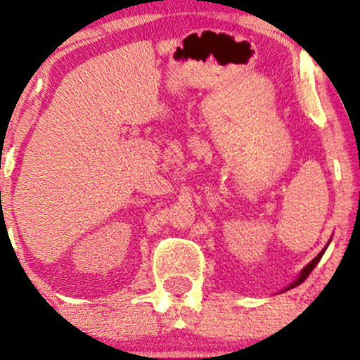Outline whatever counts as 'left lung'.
<instances>
[{
	"instance_id": "1",
	"label": "left lung",
	"mask_w": 360,
	"mask_h": 360,
	"mask_svg": "<svg viewBox=\"0 0 360 360\" xmlns=\"http://www.w3.org/2000/svg\"><path fill=\"white\" fill-rule=\"evenodd\" d=\"M326 245H328V243H326ZM325 250H326V247H325V249H323V250H321V252H320V254H318V255H316V257H315V259H313V260H311V262H309V264H308V266H304V267H303V269H301V272H300V276H298V278H296L295 281H292V283H291V284H289V286H288L286 289H284V291H288V289H292V288L300 286V284H301V283H304V279H307V278H308V276H309V274H311V271H313V269H315V267H316V264H318V262H320L321 255H323V254H325Z\"/></svg>"
}]
</instances>
